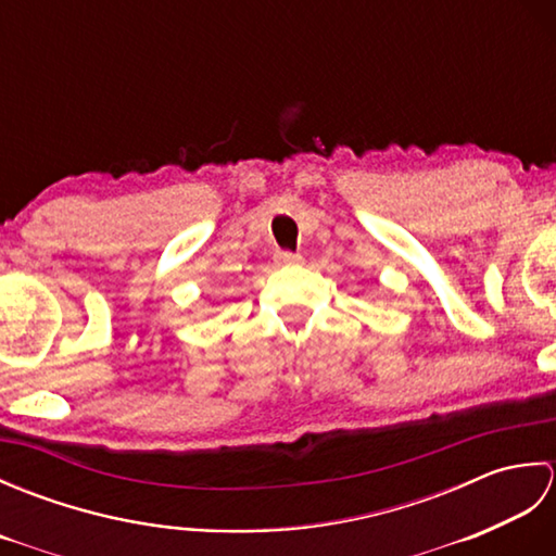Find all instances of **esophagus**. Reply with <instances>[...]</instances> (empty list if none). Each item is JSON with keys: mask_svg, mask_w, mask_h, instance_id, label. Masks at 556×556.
<instances>
[{"mask_svg": "<svg viewBox=\"0 0 556 556\" xmlns=\"http://www.w3.org/2000/svg\"><path fill=\"white\" fill-rule=\"evenodd\" d=\"M277 265H299L301 263V253H291V251H277L275 253Z\"/></svg>", "mask_w": 556, "mask_h": 556, "instance_id": "1", "label": "esophagus"}]
</instances>
